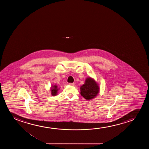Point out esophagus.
<instances>
[{
  "mask_svg": "<svg viewBox=\"0 0 149 149\" xmlns=\"http://www.w3.org/2000/svg\"><path fill=\"white\" fill-rule=\"evenodd\" d=\"M69 85H70V86H74L75 85V84H74V83H69Z\"/></svg>",
  "mask_w": 149,
  "mask_h": 149,
  "instance_id": "esophagus-1",
  "label": "esophagus"
}]
</instances>
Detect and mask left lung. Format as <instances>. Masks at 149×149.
Segmentation results:
<instances>
[{"mask_svg":"<svg viewBox=\"0 0 149 149\" xmlns=\"http://www.w3.org/2000/svg\"><path fill=\"white\" fill-rule=\"evenodd\" d=\"M99 90L96 81L89 77L86 79L84 84L80 86V94L86 100H92L98 95Z\"/></svg>","mask_w":149,"mask_h":149,"instance_id":"1","label":"left lung"}]
</instances>
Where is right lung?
<instances>
[{"label":"right lung","instance_id":"add662e5","mask_svg":"<svg viewBox=\"0 0 149 149\" xmlns=\"http://www.w3.org/2000/svg\"><path fill=\"white\" fill-rule=\"evenodd\" d=\"M59 90V88H58L56 85H54L52 86L51 88V95L52 96H55L57 95L58 91Z\"/></svg>","mask_w":149,"mask_h":149}]
</instances>
